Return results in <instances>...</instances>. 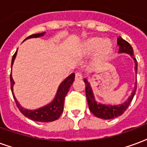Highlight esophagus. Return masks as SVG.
Instances as JSON below:
<instances>
[{"label": "esophagus", "instance_id": "34e87169", "mask_svg": "<svg viewBox=\"0 0 147 147\" xmlns=\"http://www.w3.org/2000/svg\"><path fill=\"white\" fill-rule=\"evenodd\" d=\"M75 79H76V80H80V79H82V74L80 73V72H76V76H75Z\"/></svg>", "mask_w": 147, "mask_h": 147}]
</instances>
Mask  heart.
<instances>
[{"mask_svg":"<svg viewBox=\"0 0 147 147\" xmlns=\"http://www.w3.org/2000/svg\"><path fill=\"white\" fill-rule=\"evenodd\" d=\"M85 53L92 54L96 51V57L97 59H104L108 57L112 51V46L109 40H102L99 37H94L88 40L84 45Z\"/></svg>","mask_w":147,"mask_h":147,"instance_id":"heart-1","label":"heart"}]
</instances>
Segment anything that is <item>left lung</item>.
Wrapping results in <instances>:
<instances>
[{"mask_svg": "<svg viewBox=\"0 0 147 147\" xmlns=\"http://www.w3.org/2000/svg\"><path fill=\"white\" fill-rule=\"evenodd\" d=\"M117 43L119 46V53H127L131 55L132 58L135 61V69L137 73V66L138 63L136 59L133 57V49L130 45V43H128L126 40H123L122 38L119 36L118 38V41ZM84 82L86 84V99H87L88 105H89V108H90V111L93 113V115H95L96 117L99 118H102V119H112V118H117L118 116H120L123 114L126 111L129 106V104L132 100V99L134 97L135 93L136 91V87H137V82H136V86H135V90L132 91L131 96H129L128 100L125 102L124 104H121V105H117V106H108V105H104V104H97L96 102L94 96H93V91L92 89L90 87V83L87 82V79H84Z\"/></svg>", "mask_w": 147, "mask_h": 147, "instance_id": "obj_1", "label": "left lung"}]
</instances>
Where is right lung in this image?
<instances>
[{
  "label": "right lung",
  "mask_w": 147,
  "mask_h": 147,
  "mask_svg": "<svg viewBox=\"0 0 147 147\" xmlns=\"http://www.w3.org/2000/svg\"><path fill=\"white\" fill-rule=\"evenodd\" d=\"M45 34V32H42V33H37V34H32L29 36L26 39L29 38H34V37H40L41 36H43ZM16 54H17V51L14 54L11 60V66L14 62V60L16 58ZM75 79V74H71L70 76L66 78V79L61 82V84L60 85L57 93L56 94L55 98L51 102V104L47 105L45 107H41L37 110H34V111H29V110L24 109L20 106V104H18V101L16 100V97L13 93V85H14V80H13L12 77H11V73L10 75V82H11V90L12 92V95L14 96V99L16 100V105L20 111V112L23 115H25L26 118H29L35 121H40V122H51V121H54L57 120L59 118L61 115L62 114L63 110H64V101L67 93H68L69 88L72 84V82Z\"/></svg>",
  "instance_id": "add662e5"
}]
</instances>
